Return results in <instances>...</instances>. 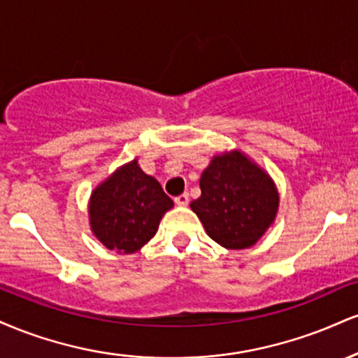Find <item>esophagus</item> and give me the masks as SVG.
Returning <instances> with one entry per match:
<instances>
[{
	"label": "esophagus",
	"mask_w": 358,
	"mask_h": 358,
	"mask_svg": "<svg viewBox=\"0 0 358 358\" xmlns=\"http://www.w3.org/2000/svg\"><path fill=\"white\" fill-rule=\"evenodd\" d=\"M175 203L178 205V207H187V205H188V193H182V195L176 196Z\"/></svg>",
	"instance_id": "34e87169"
}]
</instances>
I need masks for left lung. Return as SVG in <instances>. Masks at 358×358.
<instances>
[{
	"label": "left lung",
	"instance_id": "8db88e82",
	"mask_svg": "<svg viewBox=\"0 0 358 358\" xmlns=\"http://www.w3.org/2000/svg\"><path fill=\"white\" fill-rule=\"evenodd\" d=\"M200 190L190 208L207 236L225 249L252 248L276 220V183L241 150L212 156L200 176Z\"/></svg>",
	"mask_w": 358,
	"mask_h": 358
}]
</instances>
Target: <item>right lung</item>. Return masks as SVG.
Returning a JSON list of instances; mask_svg holds the SVG:
<instances>
[{"mask_svg":"<svg viewBox=\"0 0 358 358\" xmlns=\"http://www.w3.org/2000/svg\"><path fill=\"white\" fill-rule=\"evenodd\" d=\"M171 207L173 200L134 158L114 170L90 193V231L106 249L134 254L153 239Z\"/></svg>","mask_w":358,"mask_h":358,"instance_id":"right-lung-1","label":"right lung"}]
</instances>
